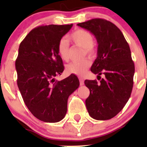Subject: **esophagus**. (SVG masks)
Returning a JSON list of instances; mask_svg holds the SVG:
<instances>
[{
    "mask_svg": "<svg viewBox=\"0 0 147 147\" xmlns=\"http://www.w3.org/2000/svg\"><path fill=\"white\" fill-rule=\"evenodd\" d=\"M79 80H80V85H84V80H83V78H80Z\"/></svg>",
    "mask_w": 147,
    "mask_h": 147,
    "instance_id": "obj_1",
    "label": "esophagus"
}]
</instances>
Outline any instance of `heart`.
I'll return each instance as SVG.
<instances>
[{
    "instance_id": "b5f03b06",
    "label": "heart",
    "mask_w": 147,
    "mask_h": 147,
    "mask_svg": "<svg viewBox=\"0 0 147 147\" xmlns=\"http://www.w3.org/2000/svg\"><path fill=\"white\" fill-rule=\"evenodd\" d=\"M68 39L72 41L75 45L84 49V55H87L90 57H94L96 55L97 50L94 47V37L88 31L83 29H78L68 36ZM57 53L60 58L64 61L69 60V45L67 40L62 39L57 45ZM90 66V61L85 58L81 61H75L67 65L66 70L73 75L82 76L87 72Z\"/></svg>"
}]
</instances>
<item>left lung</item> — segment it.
<instances>
[{"mask_svg": "<svg viewBox=\"0 0 147 147\" xmlns=\"http://www.w3.org/2000/svg\"><path fill=\"white\" fill-rule=\"evenodd\" d=\"M78 26L97 39V57L91 71L97 78L105 75L100 82L84 81L90 92L86 107L93 119H110L124 108L132 91L134 64L129 46L119 28L105 19H92Z\"/></svg>", "mask_w": 147, "mask_h": 147, "instance_id": "8db88e82", "label": "left lung"}]
</instances>
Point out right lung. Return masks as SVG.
<instances>
[{"label": "right lung", "mask_w": 147, "mask_h": 147, "mask_svg": "<svg viewBox=\"0 0 147 147\" xmlns=\"http://www.w3.org/2000/svg\"><path fill=\"white\" fill-rule=\"evenodd\" d=\"M72 27V24L39 26L19 46L16 61L18 87L30 112L45 122H57L65 117L68 97L80 85L72 74L61 81L55 79L64 70L57 45Z\"/></svg>", "instance_id": "obj_1"}]
</instances>
